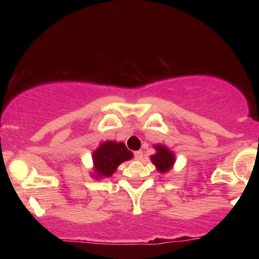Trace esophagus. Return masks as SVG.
I'll return each instance as SVG.
<instances>
[{"mask_svg": "<svg viewBox=\"0 0 259 259\" xmlns=\"http://www.w3.org/2000/svg\"><path fill=\"white\" fill-rule=\"evenodd\" d=\"M135 159L137 161H140L143 159V152L142 151H137L135 152Z\"/></svg>", "mask_w": 259, "mask_h": 259, "instance_id": "obj_1", "label": "esophagus"}]
</instances>
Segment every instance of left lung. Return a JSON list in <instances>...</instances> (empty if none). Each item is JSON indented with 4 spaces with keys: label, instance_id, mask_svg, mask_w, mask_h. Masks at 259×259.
Instances as JSON below:
<instances>
[{
    "label": "left lung",
    "instance_id": "obj_1",
    "mask_svg": "<svg viewBox=\"0 0 259 259\" xmlns=\"http://www.w3.org/2000/svg\"><path fill=\"white\" fill-rule=\"evenodd\" d=\"M155 148V154L151 155L152 163L155 165V168L160 174L168 172L172 168L176 161V155L172 151H170L165 145L162 144H156L153 146Z\"/></svg>",
    "mask_w": 259,
    "mask_h": 259
}]
</instances>
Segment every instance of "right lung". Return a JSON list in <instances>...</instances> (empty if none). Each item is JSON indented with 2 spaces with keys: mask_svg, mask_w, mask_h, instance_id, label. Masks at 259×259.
<instances>
[{
  "mask_svg": "<svg viewBox=\"0 0 259 259\" xmlns=\"http://www.w3.org/2000/svg\"><path fill=\"white\" fill-rule=\"evenodd\" d=\"M134 157L133 152L126 148L123 142L106 140L100 144L93 153V171L91 177L104 179L111 177L116 171L117 166Z\"/></svg>",
  "mask_w": 259,
  "mask_h": 259,
  "instance_id": "obj_1",
  "label": "right lung"
}]
</instances>
